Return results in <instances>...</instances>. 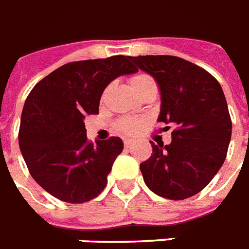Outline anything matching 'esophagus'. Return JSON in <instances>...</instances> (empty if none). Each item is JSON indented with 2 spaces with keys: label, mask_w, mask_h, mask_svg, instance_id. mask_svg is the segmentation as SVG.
I'll return each instance as SVG.
<instances>
[{
  "label": "esophagus",
  "mask_w": 249,
  "mask_h": 249,
  "mask_svg": "<svg viewBox=\"0 0 249 249\" xmlns=\"http://www.w3.org/2000/svg\"><path fill=\"white\" fill-rule=\"evenodd\" d=\"M133 143H134V140H132V138H125V140H124L125 147H130Z\"/></svg>",
  "instance_id": "34e87169"
}]
</instances>
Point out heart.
Instances as JSON below:
<instances>
[{
    "label": "heart",
    "mask_w": 249,
    "mask_h": 249,
    "mask_svg": "<svg viewBox=\"0 0 249 249\" xmlns=\"http://www.w3.org/2000/svg\"><path fill=\"white\" fill-rule=\"evenodd\" d=\"M150 80L152 79L148 75L138 73V75L132 76V79H130V85H132L133 89H137L138 86H141L142 84L146 83V81H150ZM138 128H140V123H137V121L126 120V121H123V123L120 124V129L125 133H134L138 130Z\"/></svg>",
    "instance_id": "1"
}]
</instances>
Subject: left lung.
I'll return each mask as SVG.
<instances>
[{"instance_id": "8db88e82", "label": "left lung", "mask_w": 249, "mask_h": 249, "mask_svg": "<svg viewBox=\"0 0 249 249\" xmlns=\"http://www.w3.org/2000/svg\"><path fill=\"white\" fill-rule=\"evenodd\" d=\"M129 59L156 80L161 94L158 121L174 128L169 144L151 142V156L140 165L144 183L170 200L194 196L220 170L231 140L222 88L209 72L178 56Z\"/></svg>"}]
</instances>
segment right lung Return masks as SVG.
Masks as SVG:
<instances>
[{
	"instance_id": "1",
	"label": "right lung",
	"mask_w": 249,
	"mask_h": 249,
	"mask_svg": "<svg viewBox=\"0 0 249 249\" xmlns=\"http://www.w3.org/2000/svg\"><path fill=\"white\" fill-rule=\"evenodd\" d=\"M137 71L124 55L80 60L53 71L31 90L19 147L33 179L50 195L77 204L103 191L124 144L119 137L89 142L84 119L99 112L102 93L112 80Z\"/></svg>"
}]
</instances>
